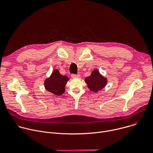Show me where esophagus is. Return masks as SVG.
Returning <instances> with one entry per match:
<instances>
[{
  "mask_svg": "<svg viewBox=\"0 0 153 153\" xmlns=\"http://www.w3.org/2000/svg\"><path fill=\"white\" fill-rule=\"evenodd\" d=\"M71 77L73 78H79L80 77V74H71Z\"/></svg>",
  "mask_w": 153,
  "mask_h": 153,
  "instance_id": "34e87169",
  "label": "esophagus"
}]
</instances>
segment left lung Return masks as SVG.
I'll return each mask as SVG.
<instances>
[{"label":"left lung","instance_id":"left-lung-1","mask_svg":"<svg viewBox=\"0 0 153 153\" xmlns=\"http://www.w3.org/2000/svg\"><path fill=\"white\" fill-rule=\"evenodd\" d=\"M90 91L97 93L106 86L108 80L107 78L102 75L97 69H94L90 76L85 79Z\"/></svg>","mask_w":153,"mask_h":153}]
</instances>
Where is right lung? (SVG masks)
Masks as SVG:
<instances>
[{
    "label": "right lung",
    "mask_w": 153,
    "mask_h": 153,
    "mask_svg": "<svg viewBox=\"0 0 153 153\" xmlns=\"http://www.w3.org/2000/svg\"><path fill=\"white\" fill-rule=\"evenodd\" d=\"M69 80L68 77L62 75L57 69H54L50 76L44 80L45 88L56 96H60L64 93L65 85Z\"/></svg>",
    "instance_id": "right-lung-1"
}]
</instances>
